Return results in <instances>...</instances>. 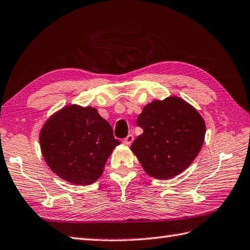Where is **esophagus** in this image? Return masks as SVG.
Listing matches in <instances>:
<instances>
[{
	"label": "esophagus",
	"instance_id": "esophagus-1",
	"mask_svg": "<svg viewBox=\"0 0 250 250\" xmlns=\"http://www.w3.org/2000/svg\"><path fill=\"white\" fill-rule=\"evenodd\" d=\"M133 141H134V136L132 134H129V135H127V136H126L124 140H123V142L125 143L126 145H130L133 143Z\"/></svg>",
	"mask_w": 250,
	"mask_h": 250
}]
</instances>
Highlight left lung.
<instances>
[{
    "mask_svg": "<svg viewBox=\"0 0 250 250\" xmlns=\"http://www.w3.org/2000/svg\"><path fill=\"white\" fill-rule=\"evenodd\" d=\"M136 123L144 132L130 149L152 177L167 179L181 174L202 149L205 122L182 98L167 97L147 104Z\"/></svg>",
    "mask_w": 250,
    "mask_h": 250,
    "instance_id": "1",
    "label": "left lung"
}]
</instances>
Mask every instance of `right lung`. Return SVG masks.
Listing matches in <instances>:
<instances>
[{
  "mask_svg": "<svg viewBox=\"0 0 250 250\" xmlns=\"http://www.w3.org/2000/svg\"><path fill=\"white\" fill-rule=\"evenodd\" d=\"M43 157L52 171L74 185H89L103 174L121 142L94 107L69 105L47 120L40 134Z\"/></svg>",
  "mask_w": 250,
  "mask_h": 250,
  "instance_id": "obj_1",
  "label": "right lung"
}]
</instances>
